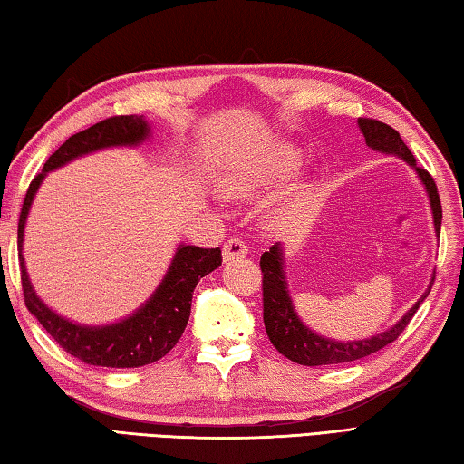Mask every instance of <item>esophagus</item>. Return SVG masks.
<instances>
[{
  "mask_svg": "<svg viewBox=\"0 0 464 464\" xmlns=\"http://www.w3.org/2000/svg\"><path fill=\"white\" fill-rule=\"evenodd\" d=\"M247 246L246 241L239 239V237H231L225 241L223 246V260L225 262H231V260H241V257L247 256Z\"/></svg>",
  "mask_w": 464,
  "mask_h": 464,
  "instance_id": "esophagus-1",
  "label": "esophagus"
}]
</instances>
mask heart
I'll list each match as a JSON object with an SVG mask.
<instances>
[{"instance_id": "b5f03b06", "label": "heart", "mask_w": 464, "mask_h": 464, "mask_svg": "<svg viewBox=\"0 0 464 464\" xmlns=\"http://www.w3.org/2000/svg\"><path fill=\"white\" fill-rule=\"evenodd\" d=\"M295 168V155H285L280 160L254 163V166L231 171L221 179V192L229 198H256L268 188L285 182Z\"/></svg>"}]
</instances>
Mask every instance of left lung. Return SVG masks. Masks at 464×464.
<instances>
[{
	"mask_svg": "<svg viewBox=\"0 0 464 464\" xmlns=\"http://www.w3.org/2000/svg\"><path fill=\"white\" fill-rule=\"evenodd\" d=\"M358 127L362 130L364 140L368 147H372L374 151H381L384 155H397L407 163V166L415 169V174L421 179L423 188H426L431 217H434V229L440 237V227H442V204H440L438 188L436 182L431 179L426 169L418 168L415 157L411 155L410 149L403 143V139L399 137L395 129H391L389 124L372 119H358ZM262 288H264V325L266 334H268L270 342L282 356L293 360L296 364L303 366H325V364H342L352 362V360H360L364 356H371L374 352H379L384 345L395 342L399 334L403 332L410 324L415 311L420 309L423 298L430 295L431 285H434V276L426 293H423L418 303L405 313V315L397 321L395 325L389 327L387 332L376 334L368 340H354V342H340L332 340V337L319 335L313 332L296 315L293 298L288 295V282L285 272V251H282V243H274L270 251H264L262 260Z\"/></svg>",
	"mask_w": 464,
	"mask_h": 464,
	"instance_id": "obj_1",
	"label": "left lung"
}]
</instances>
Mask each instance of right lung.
<instances>
[{
	"mask_svg": "<svg viewBox=\"0 0 464 464\" xmlns=\"http://www.w3.org/2000/svg\"><path fill=\"white\" fill-rule=\"evenodd\" d=\"M151 135V127L143 116H112L77 135L69 137L49 160L33 184L28 186L22 204L18 223V256L24 303L28 311L41 321L54 342L69 354L92 366L108 368H139L157 362L174 348L190 319L192 293L198 280L221 266V247L202 249L196 246H178L166 276L147 298L145 304L116 324L83 325L54 313L36 295L28 278L22 246H24V227L33 207V200L43 179L53 169L108 147H137Z\"/></svg>",
	"mask_w": 464,
	"mask_h": 464,
	"instance_id": "obj_1",
	"label": "right lung"
}]
</instances>
